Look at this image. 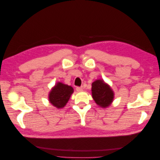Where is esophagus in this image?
Listing matches in <instances>:
<instances>
[{"mask_svg":"<svg viewBox=\"0 0 160 160\" xmlns=\"http://www.w3.org/2000/svg\"><path fill=\"white\" fill-rule=\"evenodd\" d=\"M83 87H77V88H76V90H77V91H78V92H80V91H83Z\"/></svg>","mask_w":160,"mask_h":160,"instance_id":"1","label":"esophagus"}]
</instances>
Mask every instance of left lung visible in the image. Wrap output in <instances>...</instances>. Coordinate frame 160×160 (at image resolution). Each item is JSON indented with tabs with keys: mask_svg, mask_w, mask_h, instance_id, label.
<instances>
[{
	"mask_svg": "<svg viewBox=\"0 0 160 160\" xmlns=\"http://www.w3.org/2000/svg\"><path fill=\"white\" fill-rule=\"evenodd\" d=\"M92 97L101 108L109 107L113 102L114 93L110 86L106 84L103 80L98 79L92 83Z\"/></svg>",
	"mask_w": 160,
	"mask_h": 160,
	"instance_id": "obj_1",
	"label": "left lung"
}]
</instances>
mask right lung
I'll use <instances>...</instances> for the list:
<instances>
[{
    "label": "right lung",
    "instance_id": "obj_1",
    "mask_svg": "<svg viewBox=\"0 0 160 160\" xmlns=\"http://www.w3.org/2000/svg\"><path fill=\"white\" fill-rule=\"evenodd\" d=\"M73 91V88L71 86L58 82L50 91L49 100L55 108L58 109L62 108L68 102Z\"/></svg>",
    "mask_w": 160,
    "mask_h": 160
}]
</instances>
